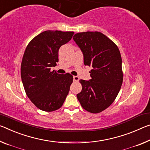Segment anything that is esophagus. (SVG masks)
<instances>
[{
  "mask_svg": "<svg viewBox=\"0 0 150 150\" xmlns=\"http://www.w3.org/2000/svg\"><path fill=\"white\" fill-rule=\"evenodd\" d=\"M73 80H74L75 81H78L79 80V78L78 76H73Z\"/></svg>",
  "mask_w": 150,
  "mask_h": 150,
  "instance_id": "obj_1",
  "label": "esophagus"
}]
</instances>
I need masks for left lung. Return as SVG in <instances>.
I'll return each instance as SVG.
<instances>
[{
	"label": "left lung",
	"instance_id": "8db88e82",
	"mask_svg": "<svg viewBox=\"0 0 150 150\" xmlns=\"http://www.w3.org/2000/svg\"><path fill=\"white\" fill-rule=\"evenodd\" d=\"M83 54L85 65L91 67V79H81L82 90L77 95L81 105L92 113L111 105L123 83L122 57L118 47L100 32H83L73 37Z\"/></svg>",
	"mask_w": 150,
	"mask_h": 150
}]
</instances>
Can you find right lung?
I'll return each mask as SVG.
<instances>
[{
	"label": "right lung",
	"instance_id": "1",
	"mask_svg": "<svg viewBox=\"0 0 150 150\" xmlns=\"http://www.w3.org/2000/svg\"><path fill=\"white\" fill-rule=\"evenodd\" d=\"M74 32L48 30L30 41L24 53L21 79L27 96L41 110L55 111L63 105L73 77L70 73L51 71L59 61V49L68 42Z\"/></svg>",
	"mask_w": 150,
	"mask_h": 150
}]
</instances>
